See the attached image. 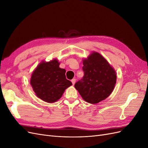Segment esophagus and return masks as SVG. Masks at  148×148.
<instances>
[{
  "label": "esophagus",
  "instance_id": "34e87169",
  "mask_svg": "<svg viewBox=\"0 0 148 148\" xmlns=\"http://www.w3.org/2000/svg\"><path fill=\"white\" fill-rule=\"evenodd\" d=\"M75 82H76V79H75V78H73V79H71V83H72L73 85H74V84H75Z\"/></svg>",
  "mask_w": 148,
  "mask_h": 148
}]
</instances>
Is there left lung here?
<instances>
[{"label":"left lung","instance_id":"left-lung-1","mask_svg":"<svg viewBox=\"0 0 148 148\" xmlns=\"http://www.w3.org/2000/svg\"><path fill=\"white\" fill-rule=\"evenodd\" d=\"M84 76L75 84L83 99L90 104L106 99L113 91L117 79L115 70L99 53L93 52L83 60Z\"/></svg>","mask_w":148,"mask_h":148}]
</instances>
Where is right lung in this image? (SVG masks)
<instances>
[{"mask_svg": "<svg viewBox=\"0 0 148 148\" xmlns=\"http://www.w3.org/2000/svg\"><path fill=\"white\" fill-rule=\"evenodd\" d=\"M57 59L42 61L33 71L30 79L36 95L42 101L52 103L59 100L65 89L72 85L66 79V70L59 67Z\"/></svg>", "mask_w": 148, "mask_h": 148, "instance_id": "right-lung-1", "label": "right lung"}]
</instances>
